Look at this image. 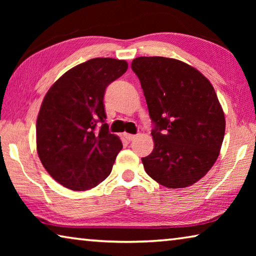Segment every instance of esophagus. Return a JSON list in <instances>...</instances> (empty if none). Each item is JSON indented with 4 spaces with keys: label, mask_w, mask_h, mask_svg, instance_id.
Returning a JSON list of instances; mask_svg holds the SVG:
<instances>
[{
    "label": "esophagus",
    "mask_w": 256,
    "mask_h": 256,
    "mask_svg": "<svg viewBox=\"0 0 256 256\" xmlns=\"http://www.w3.org/2000/svg\"><path fill=\"white\" fill-rule=\"evenodd\" d=\"M124 136L126 138V140H128V141H133V140H136V138H138L136 134H128V133H125Z\"/></svg>",
    "instance_id": "34e87169"
}]
</instances>
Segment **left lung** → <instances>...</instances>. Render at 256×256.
I'll return each instance as SVG.
<instances>
[{
  "mask_svg": "<svg viewBox=\"0 0 256 256\" xmlns=\"http://www.w3.org/2000/svg\"><path fill=\"white\" fill-rule=\"evenodd\" d=\"M131 66L154 124V150L142 158L146 174L170 188L193 185L214 166L224 141L226 120L214 86L175 58L141 56Z\"/></svg>",
  "mask_w": 256,
  "mask_h": 256,
  "instance_id": "obj_1",
  "label": "left lung"
}]
</instances>
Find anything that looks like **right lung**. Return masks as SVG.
Wrapping results in <instances>:
<instances>
[{
    "label": "right lung",
    "mask_w": 256,
    "mask_h": 256,
    "mask_svg": "<svg viewBox=\"0 0 256 256\" xmlns=\"http://www.w3.org/2000/svg\"><path fill=\"white\" fill-rule=\"evenodd\" d=\"M126 70V60L92 58L64 73L47 92L37 118V152L64 188L90 190L110 174L123 144L108 131L104 94Z\"/></svg>",
    "instance_id": "right-lung-1"
}]
</instances>
